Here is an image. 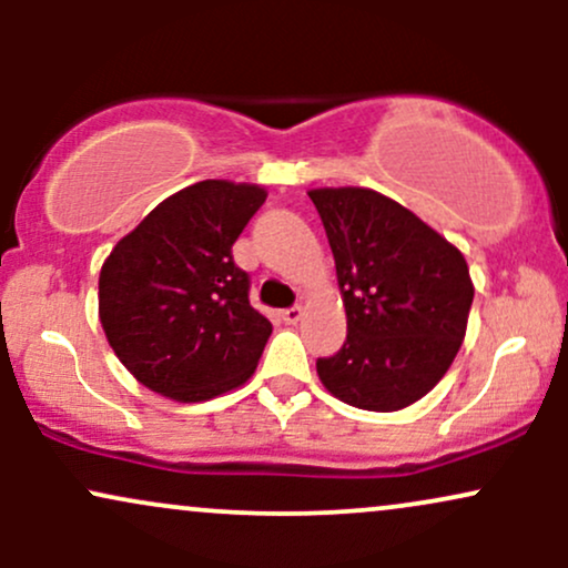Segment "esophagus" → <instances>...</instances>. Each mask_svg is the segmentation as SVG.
<instances>
[{
    "label": "esophagus",
    "instance_id": "34e87169",
    "mask_svg": "<svg viewBox=\"0 0 568 568\" xmlns=\"http://www.w3.org/2000/svg\"><path fill=\"white\" fill-rule=\"evenodd\" d=\"M302 317H304V310L298 304H293V306H288V310H283V321L288 325H296L298 321H302Z\"/></svg>",
    "mask_w": 568,
    "mask_h": 568
}]
</instances>
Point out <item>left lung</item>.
<instances>
[{"mask_svg":"<svg viewBox=\"0 0 568 568\" xmlns=\"http://www.w3.org/2000/svg\"><path fill=\"white\" fill-rule=\"evenodd\" d=\"M310 200L347 310V342L317 357V376L355 408H406L443 379L462 347L475 293L465 256L374 189H312Z\"/></svg>","mask_w":568,"mask_h":568,"instance_id":"left-lung-1","label":"left lung"}]
</instances>
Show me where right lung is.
I'll list each match as a JSON object with an SVG mask.
<instances>
[{
  "label": "right lung",
  "instance_id": "right-lung-1",
  "mask_svg": "<svg viewBox=\"0 0 568 568\" xmlns=\"http://www.w3.org/2000/svg\"><path fill=\"white\" fill-rule=\"evenodd\" d=\"M266 192L200 181L162 200L101 266L98 315L122 366L181 403L251 379L272 323L247 298L232 245Z\"/></svg>",
  "mask_w": 568,
  "mask_h": 568
}]
</instances>
